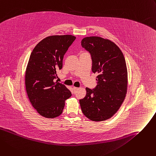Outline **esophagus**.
<instances>
[{"instance_id": "34e87169", "label": "esophagus", "mask_w": 156, "mask_h": 156, "mask_svg": "<svg viewBox=\"0 0 156 156\" xmlns=\"http://www.w3.org/2000/svg\"><path fill=\"white\" fill-rule=\"evenodd\" d=\"M78 89H79V88H77V87H73V90H74V92H75H75H76V91H77V90H78Z\"/></svg>"}]
</instances>
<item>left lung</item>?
<instances>
[{"instance_id": "8db88e82", "label": "left lung", "mask_w": 156, "mask_h": 156, "mask_svg": "<svg viewBox=\"0 0 156 156\" xmlns=\"http://www.w3.org/2000/svg\"><path fill=\"white\" fill-rule=\"evenodd\" d=\"M81 46L90 53L92 71L98 76L96 88H86V96L80 100V107L90 120L105 121L115 115L126 96L128 75L125 58L119 46L108 39L86 37Z\"/></svg>"}]
</instances>
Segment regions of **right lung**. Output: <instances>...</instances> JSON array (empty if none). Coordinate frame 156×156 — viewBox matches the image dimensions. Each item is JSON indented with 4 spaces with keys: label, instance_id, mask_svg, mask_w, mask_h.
Segmentation results:
<instances>
[{
    "label": "right lung",
    "instance_id": "right-lung-1",
    "mask_svg": "<svg viewBox=\"0 0 156 156\" xmlns=\"http://www.w3.org/2000/svg\"><path fill=\"white\" fill-rule=\"evenodd\" d=\"M76 37L49 36L41 40L30 54L26 69L25 85L33 107L46 118L59 116L65 100L71 96L63 84L55 81L56 71L63 67V59Z\"/></svg>",
    "mask_w": 156,
    "mask_h": 156
}]
</instances>
